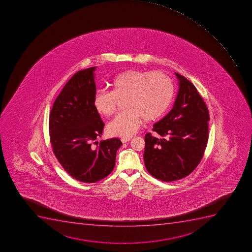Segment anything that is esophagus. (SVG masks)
<instances>
[{
    "label": "esophagus",
    "instance_id": "esophagus-1",
    "mask_svg": "<svg viewBox=\"0 0 252 252\" xmlns=\"http://www.w3.org/2000/svg\"><path fill=\"white\" fill-rule=\"evenodd\" d=\"M130 140H131V138L130 137H124L121 139V141H122V143H127Z\"/></svg>",
    "mask_w": 252,
    "mask_h": 252
}]
</instances>
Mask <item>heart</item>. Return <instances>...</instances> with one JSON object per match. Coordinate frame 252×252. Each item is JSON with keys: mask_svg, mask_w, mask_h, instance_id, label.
Wrapping results in <instances>:
<instances>
[{"mask_svg": "<svg viewBox=\"0 0 252 252\" xmlns=\"http://www.w3.org/2000/svg\"><path fill=\"white\" fill-rule=\"evenodd\" d=\"M112 92L99 91L94 107L103 116H112L125 100V112L107 125L109 136L130 137L140 128L143 119L153 121L161 117L169 108L174 94L173 83L160 71L128 70L115 77Z\"/></svg>", "mask_w": 252, "mask_h": 252, "instance_id": "1", "label": "heart"}]
</instances>
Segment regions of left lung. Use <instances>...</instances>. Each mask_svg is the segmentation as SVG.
<instances>
[{
	"label": "left lung",
	"instance_id": "8db88e82",
	"mask_svg": "<svg viewBox=\"0 0 252 252\" xmlns=\"http://www.w3.org/2000/svg\"><path fill=\"white\" fill-rule=\"evenodd\" d=\"M179 89L170 112L145 136L144 160L147 170L163 182H173L190 174L198 165L208 141V108L197 88L175 73Z\"/></svg>",
	"mask_w": 252,
	"mask_h": 252
}]
</instances>
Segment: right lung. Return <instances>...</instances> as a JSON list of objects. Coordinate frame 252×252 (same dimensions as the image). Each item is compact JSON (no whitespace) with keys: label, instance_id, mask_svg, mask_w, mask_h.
Returning <instances> with one entry per match:
<instances>
[{"label":"right lung","instance_id":"right-lung-1","mask_svg":"<svg viewBox=\"0 0 252 252\" xmlns=\"http://www.w3.org/2000/svg\"><path fill=\"white\" fill-rule=\"evenodd\" d=\"M95 69L79 70L71 77L55 99L49 121L55 157L68 174L85 183H94L112 173L122 145L118 138L95 141L104 126L94 107Z\"/></svg>","mask_w":252,"mask_h":252}]
</instances>
